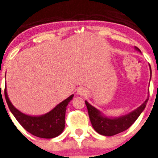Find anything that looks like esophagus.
Instances as JSON below:
<instances>
[{"label":"esophagus","mask_w":158,"mask_h":158,"mask_svg":"<svg viewBox=\"0 0 158 158\" xmlns=\"http://www.w3.org/2000/svg\"><path fill=\"white\" fill-rule=\"evenodd\" d=\"M87 93L88 91L85 88L81 87L77 89V94H79L80 96H85V95H87Z\"/></svg>","instance_id":"1"}]
</instances>
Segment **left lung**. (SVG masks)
Instances as JSON below:
<instances>
[{
	"label": "left lung",
	"instance_id": "8db88e82",
	"mask_svg": "<svg viewBox=\"0 0 158 158\" xmlns=\"http://www.w3.org/2000/svg\"><path fill=\"white\" fill-rule=\"evenodd\" d=\"M135 49L140 51L138 47H135ZM151 73V68H150V74ZM148 100L149 98L146 99V101L135 111H131L127 115H123L118 118H108L105 115H103L99 110L96 109V107L92 106L91 104H89L86 100L85 104L89 112V118L95 131L100 135L104 136H112L127 130L135 122L141 113L145 109Z\"/></svg>",
	"mask_w": 158,
	"mask_h": 158
}]
</instances>
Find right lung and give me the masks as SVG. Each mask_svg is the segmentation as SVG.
I'll return each instance as SVG.
<instances>
[{
  "label": "right lung",
  "instance_id": "1",
  "mask_svg": "<svg viewBox=\"0 0 158 158\" xmlns=\"http://www.w3.org/2000/svg\"><path fill=\"white\" fill-rule=\"evenodd\" d=\"M5 96L11 112L22 127L31 135L43 139H53L62 134L65 128L66 106L73 97L71 95L54 109L41 116H31L20 112L10 102L5 88Z\"/></svg>",
  "mask_w": 158,
  "mask_h": 158
}]
</instances>
